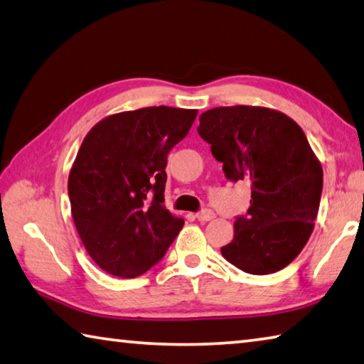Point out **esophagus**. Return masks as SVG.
I'll list each match as a JSON object with an SVG mask.
<instances>
[{"label": "esophagus", "mask_w": 364, "mask_h": 364, "mask_svg": "<svg viewBox=\"0 0 364 364\" xmlns=\"http://www.w3.org/2000/svg\"><path fill=\"white\" fill-rule=\"evenodd\" d=\"M215 218L214 211H211V209H201L200 213H196V219H198L200 222H208V220H213Z\"/></svg>", "instance_id": "34e87169"}]
</instances>
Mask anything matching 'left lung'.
<instances>
[{"label": "left lung", "mask_w": 364, "mask_h": 364, "mask_svg": "<svg viewBox=\"0 0 364 364\" xmlns=\"http://www.w3.org/2000/svg\"><path fill=\"white\" fill-rule=\"evenodd\" d=\"M198 134L228 181L251 182V206L222 256L251 275L284 269L307 245L323 192L321 164L301 126L270 108L235 105L203 113Z\"/></svg>", "instance_id": "8db88e82"}]
</instances>
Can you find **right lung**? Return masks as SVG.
Wrapping results in <instances>:
<instances>
[{"label":"right lung","mask_w":364,"mask_h":364,"mask_svg":"<svg viewBox=\"0 0 364 364\" xmlns=\"http://www.w3.org/2000/svg\"><path fill=\"white\" fill-rule=\"evenodd\" d=\"M196 110L145 107L112 114L82 140L70 171L75 227L102 270L136 278L172 245L183 220L164 208L166 166Z\"/></svg>","instance_id":"obj_1"}]
</instances>
